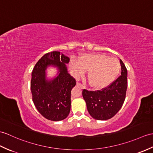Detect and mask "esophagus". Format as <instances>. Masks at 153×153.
<instances>
[{
	"label": "esophagus",
	"instance_id": "34e87169",
	"mask_svg": "<svg viewBox=\"0 0 153 153\" xmlns=\"http://www.w3.org/2000/svg\"><path fill=\"white\" fill-rule=\"evenodd\" d=\"M77 86H79L81 88H82V89H83V88H84L83 85L81 84V83H79V82H77Z\"/></svg>",
	"mask_w": 153,
	"mask_h": 153
}]
</instances>
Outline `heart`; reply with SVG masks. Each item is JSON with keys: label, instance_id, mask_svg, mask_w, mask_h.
I'll list each match as a JSON object with an SVG mask.
<instances>
[{"label": "heart", "instance_id": "1", "mask_svg": "<svg viewBox=\"0 0 153 153\" xmlns=\"http://www.w3.org/2000/svg\"><path fill=\"white\" fill-rule=\"evenodd\" d=\"M74 75H82L88 71V81L90 86L97 90L106 88L118 77L120 71L119 60L104 54H83L70 62Z\"/></svg>", "mask_w": 153, "mask_h": 153}]
</instances>
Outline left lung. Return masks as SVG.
I'll use <instances>...</instances> for the list:
<instances>
[{
  "mask_svg": "<svg viewBox=\"0 0 153 153\" xmlns=\"http://www.w3.org/2000/svg\"><path fill=\"white\" fill-rule=\"evenodd\" d=\"M121 75L106 88L92 91L83 89V97L91 116L97 120L112 118L121 108L126 98L127 89V70L120 60Z\"/></svg>",
  "mask_w": 153,
  "mask_h": 153,
  "instance_id": "8db88e82",
  "label": "left lung"
}]
</instances>
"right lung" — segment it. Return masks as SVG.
<instances>
[{"mask_svg": "<svg viewBox=\"0 0 153 153\" xmlns=\"http://www.w3.org/2000/svg\"><path fill=\"white\" fill-rule=\"evenodd\" d=\"M68 56L59 51L46 53L38 60L32 72L30 89L33 101L40 114L48 120L59 121L66 119L70 111L71 91L76 81L68 73ZM58 68L59 76L51 81L45 79L48 65Z\"/></svg>", "mask_w": 153, "mask_h": 153, "instance_id": "right-lung-1", "label": "right lung"}]
</instances>
